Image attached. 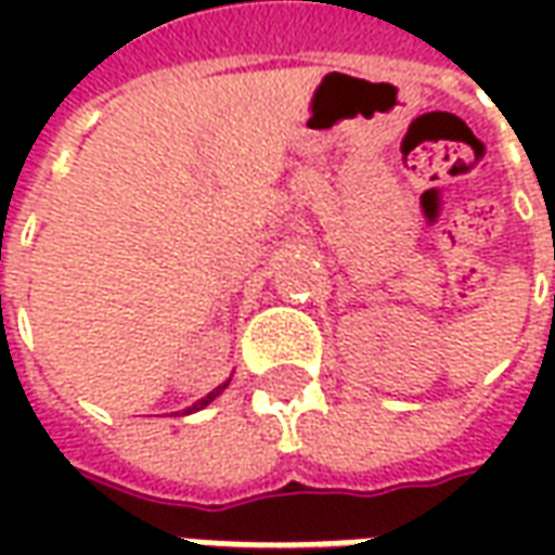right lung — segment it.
I'll list each match as a JSON object with an SVG mask.
<instances>
[{"mask_svg":"<svg viewBox=\"0 0 555 555\" xmlns=\"http://www.w3.org/2000/svg\"><path fill=\"white\" fill-rule=\"evenodd\" d=\"M225 386H229V380H225V384H222V386H217V389H214V392H207V396L202 398V401H195L193 408H186V410H183V413H195V410L207 408V404H210V401H214V398H217L219 392H222V389H225Z\"/></svg>","mask_w":555,"mask_h":555,"instance_id":"obj_1","label":"right lung"}]
</instances>
